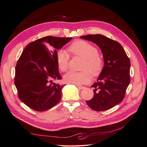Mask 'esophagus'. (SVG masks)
<instances>
[{
	"label": "esophagus",
	"mask_w": 147,
	"mask_h": 147,
	"mask_svg": "<svg viewBox=\"0 0 147 147\" xmlns=\"http://www.w3.org/2000/svg\"><path fill=\"white\" fill-rule=\"evenodd\" d=\"M77 86L79 89H80V90H82V89H84V86H82V85H79V84H77Z\"/></svg>",
	"instance_id": "obj_1"
}]
</instances>
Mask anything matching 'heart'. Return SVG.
Masks as SVG:
<instances>
[{
	"mask_svg": "<svg viewBox=\"0 0 147 147\" xmlns=\"http://www.w3.org/2000/svg\"><path fill=\"white\" fill-rule=\"evenodd\" d=\"M69 51L74 55L84 58L81 69L82 72H70L64 76V82L68 84H82L91 80V75L97 77L101 73L104 67V62L98 55L97 49L91 43L78 40L69 47ZM70 56L64 49L57 51L56 61L57 68L61 72H65L69 67Z\"/></svg>",
	"mask_w": 147,
	"mask_h": 147,
	"instance_id": "heart-1",
	"label": "heart"
}]
</instances>
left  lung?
Returning a JSON list of instances; mask_svg holds the SVG:
<instances>
[{
    "instance_id": "left-lung-1",
    "label": "left lung",
    "mask_w": 147,
    "mask_h": 147,
    "mask_svg": "<svg viewBox=\"0 0 147 147\" xmlns=\"http://www.w3.org/2000/svg\"><path fill=\"white\" fill-rule=\"evenodd\" d=\"M80 38L96 43L103 54L104 62L97 82L91 86L94 88V95L86 102L95 111L109 110L124 99L131 81L130 60L121 44L103 35H87Z\"/></svg>"
}]
</instances>
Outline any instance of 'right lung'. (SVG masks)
Segmentation results:
<instances>
[{
    "label": "right lung",
    "instance_id": "1",
    "mask_svg": "<svg viewBox=\"0 0 147 147\" xmlns=\"http://www.w3.org/2000/svg\"><path fill=\"white\" fill-rule=\"evenodd\" d=\"M72 38L45 37L30 43L22 53L16 66L15 84L20 99L29 108L43 112L60 101L64 85L53 82L61 79L56 53Z\"/></svg>",
    "mask_w": 147,
    "mask_h": 147
}]
</instances>
